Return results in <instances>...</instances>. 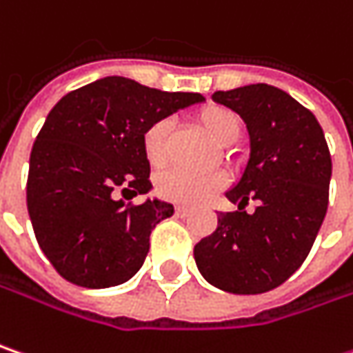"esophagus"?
Masks as SVG:
<instances>
[{"label":"esophagus","mask_w":353,"mask_h":353,"mask_svg":"<svg viewBox=\"0 0 353 353\" xmlns=\"http://www.w3.org/2000/svg\"><path fill=\"white\" fill-rule=\"evenodd\" d=\"M190 214H192V210H188V208H183V205H177L176 208L177 218H188Z\"/></svg>","instance_id":"obj_1"}]
</instances>
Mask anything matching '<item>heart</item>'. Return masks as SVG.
I'll return each instance as SVG.
<instances>
[{
  "label": "heart",
  "instance_id": "obj_1",
  "mask_svg": "<svg viewBox=\"0 0 353 353\" xmlns=\"http://www.w3.org/2000/svg\"><path fill=\"white\" fill-rule=\"evenodd\" d=\"M197 125L216 145H230L238 139L239 119L232 110L223 105H205L196 114ZM172 125L168 119H157L148 125L141 135V148L148 163L159 170L168 161V141H170ZM225 185V177L221 174H203L194 176L185 172H168L157 177V196L181 203V205H203L218 196Z\"/></svg>",
  "mask_w": 353,
  "mask_h": 353
}]
</instances>
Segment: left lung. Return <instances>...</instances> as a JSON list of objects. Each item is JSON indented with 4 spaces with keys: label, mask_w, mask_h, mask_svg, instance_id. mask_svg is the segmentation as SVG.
<instances>
[{
    "label": "left lung",
    "mask_w": 353,
    "mask_h": 353,
    "mask_svg": "<svg viewBox=\"0 0 353 353\" xmlns=\"http://www.w3.org/2000/svg\"><path fill=\"white\" fill-rule=\"evenodd\" d=\"M243 119L250 159L225 192L238 212L194 248L199 274L223 292L252 296L281 285L307 258L327 212L332 157L316 115L268 83L216 92ZM256 201L252 214L245 212Z\"/></svg>",
    "instance_id": "8db88e82"
}]
</instances>
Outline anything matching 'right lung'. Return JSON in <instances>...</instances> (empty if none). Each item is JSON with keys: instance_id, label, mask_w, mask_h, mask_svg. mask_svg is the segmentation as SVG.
<instances>
[{"instance_id": "1", "label": "right lung", "mask_w": 353, "mask_h": 353, "mask_svg": "<svg viewBox=\"0 0 353 353\" xmlns=\"http://www.w3.org/2000/svg\"><path fill=\"white\" fill-rule=\"evenodd\" d=\"M203 101L159 92L128 77H103L63 95L35 137L28 212L41 252L75 285L112 288L134 278L150 234L174 205H134L115 192L148 194L150 163L141 135L150 123Z\"/></svg>"}]
</instances>
